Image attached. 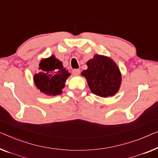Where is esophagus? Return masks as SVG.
<instances>
[{
    "instance_id": "1",
    "label": "esophagus",
    "mask_w": 158,
    "mask_h": 158,
    "mask_svg": "<svg viewBox=\"0 0 158 158\" xmlns=\"http://www.w3.org/2000/svg\"><path fill=\"white\" fill-rule=\"evenodd\" d=\"M72 73L74 75H79L80 74V71H79V69H74L72 71Z\"/></svg>"
}]
</instances>
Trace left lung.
<instances>
[{
    "label": "left lung",
    "instance_id": "left-lung-1",
    "mask_svg": "<svg viewBox=\"0 0 158 158\" xmlns=\"http://www.w3.org/2000/svg\"><path fill=\"white\" fill-rule=\"evenodd\" d=\"M86 65L88 69L84 70L81 75L86 78L91 92L105 98L118 92L121 84V74L111 59L96 55Z\"/></svg>",
    "mask_w": 158,
    "mask_h": 158
}]
</instances>
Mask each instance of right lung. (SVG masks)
Returning a JSON list of instances; mask_svg holds the SVG:
<instances>
[{"mask_svg": "<svg viewBox=\"0 0 158 158\" xmlns=\"http://www.w3.org/2000/svg\"><path fill=\"white\" fill-rule=\"evenodd\" d=\"M41 70L34 75V81L37 88L41 92L48 96H56L62 94L65 81L70 74L66 70L62 63L52 55L43 59L40 63Z\"/></svg>", "mask_w": 158, "mask_h": 158, "instance_id": "add662e5", "label": "right lung"}]
</instances>
